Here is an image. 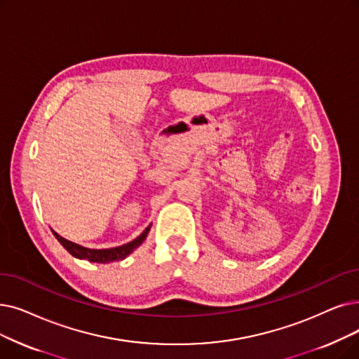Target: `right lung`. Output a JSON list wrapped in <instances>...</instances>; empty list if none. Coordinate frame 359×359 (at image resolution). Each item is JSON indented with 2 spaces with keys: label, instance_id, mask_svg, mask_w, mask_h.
Masks as SVG:
<instances>
[{
  "label": "right lung",
  "instance_id": "obj_1",
  "mask_svg": "<svg viewBox=\"0 0 359 359\" xmlns=\"http://www.w3.org/2000/svg\"><path fill=\"white\" fill-rule=\"evenodd\" d=\"M149 230H151V224L136 239H133L132 242L124 243V245L117 246V248H111V249H90V248L77 245L74 242H70V241L65 239L63 236H60L58 233L54 231V230H53V233H54V236L57 238V241L61 245H63L67 249V252L72 254L74 258H77V259H88L90 262L107 264V262H113V261H121V259H124L126 257H129L136 248H139V246L144 243V241L148 236Z\"/></svg>",
  "mask_w": 359,
  "mask_h": 359
}]
</instances>
